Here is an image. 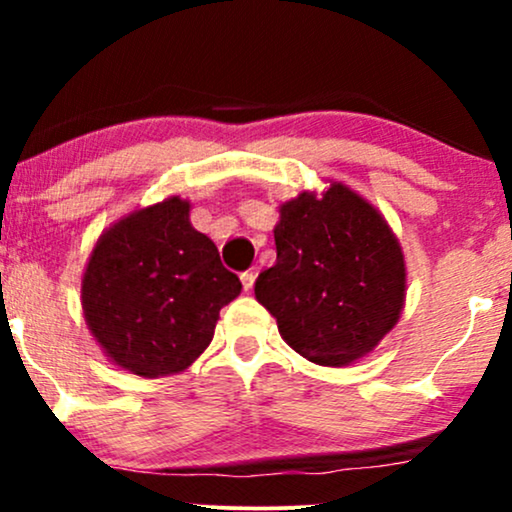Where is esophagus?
Listing matches in <instances>:
<instances>
[{"label": "esophagus", "mask_w": 512, "mask_h": 512, "mask_svg": "<svg viewBox=\"0 0 512 512\" xmlns=\"http://www.w3.org/2000/svg\"><path fill=\"white\" fill-rule=\"evenodd\" d=\"M255 272H243L240 274V281H243V289L245 291H252V286H255Z\"/></svg>", "instance_id": "obj_1"}]
</instances>
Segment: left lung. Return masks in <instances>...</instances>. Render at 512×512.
Segmentation results:
<instances>
[{"mask_svg": "<svg viewBox=\"0 0 512 512\" xmlns=\"http://www.w3.org/2000/svg\"><path fill=\"white\" fill-rule=\"evenodd\" d=\"M276 264L255 298L276 317L284 342L317 366H349L397 325L407 296L399 240L378 209L332 182L279 209Z\"/></svg>", "mask_w": 512, "mask_h": 512, "instance_id": "8db88e82", "label": "left lung"}]
</instances>
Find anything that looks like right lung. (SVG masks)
<instances>
[{
    "mask_svg": "<svg viewBox=\"0 0 512 512\" xmlns=\"http://www.w3.org/2000/svg\"><path fill=\"white\" fill-rule=\"evenodd\" d=\"M243 284L180 197L120 219L98 238L81 279L86 325L115 366L166 378L195 363Z\"/></svg>",
    "mask_w": 512,
    "mask_h": 512,
    "instance_id": "obj_1",
    "label": "right lung"
}]
</instances>
